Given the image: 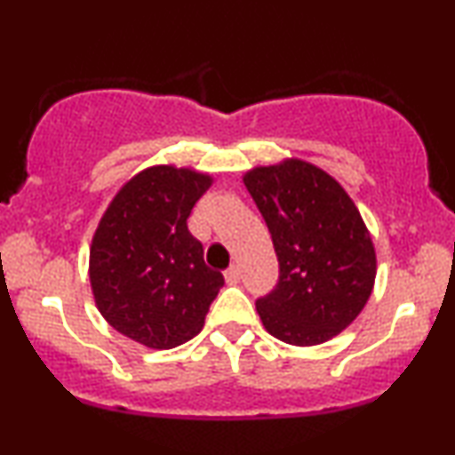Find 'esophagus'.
<instances>
[{
  "label": "esophagus",
  "instance_id": "1",
  "mask_svg": "<svg viewBox=\"0 0 455 455\" xmlns=\"http://www.w3.org/2000/svg\"><path fill=\"white\" fill-rule=\"evenodd\" d=\"M239 277H242V271H239L237 265H231L224 271V280H227V283H237Z\"/></svg>",
  "mask_w": 455,
  "mask_h": 455
}]
</instances>
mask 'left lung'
Returning a JSON list of instances; mask_svg holds the SVG:
<instances>
[{"label":"left lung","mask_w":455,"mask_h":455,"mask_svg":"<svg viewBox=\"0 0 455 455\" xmlns=\"http://www.w3.org/2000/svg\"><path fill=\"white\" fill-rule=\"evenodd\" d=\"M243 184L269 228L280 280L256 300L267 332L317 346L355 320L373 292L377 259L343 186L307 161L256 167Z\"/></svg>","instance_id":"left-lung-1"}]
</instances>
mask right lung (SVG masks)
<instances>
[{
  "label": "right lung",
  "mask_w": 455,
  "mask_h": 455,
  "mask_svg": "<svg viewBox=\"0 0 455 455\" xmlns=\"http://www.w3.org/2000/svg\"><path fill=\"white\" fill-rule=\"evenodd\" d=\"M210 186L212 175L195 169L148 167L118 190L92 235L97 309L141 346L172 349L199 335L224 286L186 224Z\"/></svg>",
  "instance_id": "1"
}]
</instances>
